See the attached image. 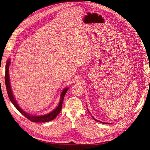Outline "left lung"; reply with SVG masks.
I'll return each mask as SVG.
<instances>
[{
  "label": "left lung",
  "mask_w": 150,
  "mask_h": 150,
  "mask_svg": "<svg viewBox=\"0 0 150 150\" xmlns=\"http://www.w3.org/2000/svg\"><path fill=\"white\" fill-rule=\"evenodd\" d=\"M93 119H94V120H96V121H97V122H100V123H103V122H100V121H98V120H96V119H94V118H93Z\"/></svg>",
  "instance_id": "left-lung-1"
}]
</instances>
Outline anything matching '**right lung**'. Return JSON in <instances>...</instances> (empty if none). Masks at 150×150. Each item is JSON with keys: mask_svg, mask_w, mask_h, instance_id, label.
<instances>
[{"mask_svg": "<svg viewBox=\"0 0 150 150\" xmlns=\"http://www.w3.org/2000/svg\"><path fill=\"white\" fill-rule=\"evenodd\" d=\"M10 64V61H8L6 62V69H5V85H6V88L8 93V97L11 101V103L13 104V105L15 106V108H16L19 112H21L23 116H25L27 119L30 120L31 122H47L52 120L54 119L55 117H56L60 111H61L62 109V102L64 98L65 97V94L67 92L68 88H66L61 93V99L59 103L58 106V107L55 109L54 110L50 113L46 114L44 115H41V116H33V115H31L25 112V111H23V110L20 108L19 105H18L17 102L16 101L15 98H14V96L13 95L12 91L11 89V86H10V78H9V74H8V70H9V66Z\"/></svg>", "mask_w": 150, "mask_h": 150, "instance_id": "1", "label": "right lung"}]
</instances>
